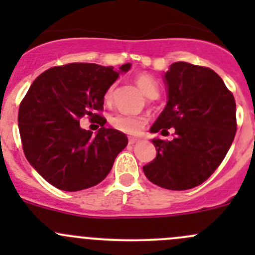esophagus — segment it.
<instances>
[{
    "label": "esophagus",
    "instance_id": "obj_1",
    "mask_svg": "<svg viewBox=\"0 0 255 255\" xmlns=\"http://www.w3.org/2000/svg\"><path fill=\"white\" fill-rule=\"evenodd\" d=\"M137 142H138V139H137V138H134V137H130L129 139H128V143H129V144H134Z\"/></svg>",
    "mask_w": 255,
    "mask_h": 255
}]
</instances>
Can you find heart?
I'll return each instance as SVG.
<instances>
[{"label":"heart","mask_w":255,"mask_h":255,"mask_svg":"<svg viewBox=\"0 0 255 255\" xmlns=\"http://www.w3.org/2000/svg\"><path fill=\"white\" fill-rule=\"evenodd\" d=\"M135 84L139 87L140 91L145 95L149 99H155L159 94L158 84L156 81L151 78L150 75L146 74H139L135 78ZM113 89L107 90L106 95H105V100L110 101L112 97ZM111 125L116 129L122 130V132L129 133V134H138L143 130L145 127L146 120L140 116H130V115H116L111 118Z\"/></svg>","instance_id":"b5f03b06"}]
</instances>
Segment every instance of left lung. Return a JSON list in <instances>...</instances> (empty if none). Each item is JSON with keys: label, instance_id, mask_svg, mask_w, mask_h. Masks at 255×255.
<instances>
[{"label": "left lung", "instance_id": "left-lung-1", "mask_svg": "<svg viewBox=\"0 0 255 255\" xmlns=\"http://www.w3.org/2000/svg\"><path fill=\"white\" fill-rule=\"evenodd\" d=\"M163 80L168 101L150 132L175 128V138L151 139L156 156L143 171L164 189L189 190L212 175L232 145L236 101L223 80L204 66L177 61Z\"/></svg>", "mask_w": 255, "mask_h": 255}]
</instances>
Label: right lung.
Segmentation results:
<instances>
[{
    "mask_svg": "<svg viewBox=\"0 0 255 255\" xmlns=\"http://www.w3.org/2000/svg\"><path fill=\"white\" fill-rule=\"evenodd\" d=\"M99 64L73 63L55 66L33 81L20 102L18 127L23 151L39 175L64 191H80L100 184L111 171L115 159L127 145L125 133L104 127L107 90L127 73ZM85 114L99 118L103 127L94 136L82 130Z\"/></svg>",
    "mask_w": 255,
    "mask_h": 255,
    "instance_id": "obj_1",
    "label": "right lung"
}]
</instances>
